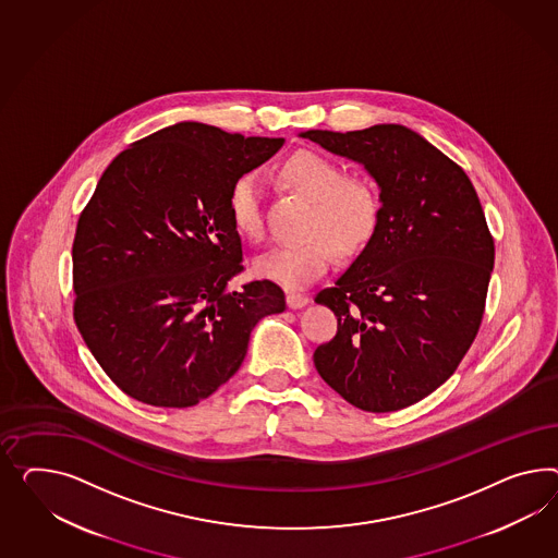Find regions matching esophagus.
Segmentation results:
<instances>
[{
    "instance_id": "esophagus-1",
    "label": "esophagus",
    "mask_w": 558,
    "mask_h": 558,
    "mask_svg": "<svg viewBox=\"0 0 558 558\" xmlns=\"http://www.w3.org/2000/svg\"><path fill=\"white\" fill-rule=\"evenodd\" d=\"M306 302H308V296L301 292H288L287 294V304L290 308H302Z\"/></svg>"
}]
</instances>
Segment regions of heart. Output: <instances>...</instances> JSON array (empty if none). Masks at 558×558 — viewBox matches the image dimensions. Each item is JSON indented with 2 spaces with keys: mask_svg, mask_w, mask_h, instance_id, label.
Instances as JSON below:
<instances>
[{
  "mask_svg": "<svg viewBox=\"0 0 558 558\" xmlns=\"http://www.w3.org/2000/svg\"><path fill=\"white\" fill-rule=\"evenodd\" d=\"M280 177L313 201L296 243L276 247L256 259L259 276L287 288H304L335 266L339 250L355 254L376 235L381 201L376 186L360 177H345L343 168L317 151H294L280 166ZM227 211L235 233L259 243L266 238V221L259 189L252 177L233 182Z\"/></svg>",
  "mask_w": 558,
  "mask_h": 558,
  "instance_id": "heart-1",
  "label": "heart"
}]
</instances>
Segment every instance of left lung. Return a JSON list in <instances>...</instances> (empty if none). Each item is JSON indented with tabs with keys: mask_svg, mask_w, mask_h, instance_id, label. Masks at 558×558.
Masks as SVG:
<instances>
[{
	"mask_svg": "<svg viewBox=\"0 0 558 558\" xmlns=\"http://www.w3.org/2000/svg\"><path fill=\"white\" fill-rule=\"evenodd\" d=\"M302 137L365 166L381 217L362 254L317 294L337 335L315 349L335 392L365 412H393L454 374L482 325L494 238L465 170L398 123Z\"/></svg>",
	"mask_w": 558,
	"mask_h": 558,
	"instance_id": "1",
	"label": "left lung"
}]
</instances>
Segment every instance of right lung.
<instances>
[{"instance_id":"right-lung-1","label":"right lung","mask_w":558,"mask_h":558,"mask_svg":"<svg viewBox=\"0 0 558 558\" xmlns=\"http://www.w3.org/2000/svg\"><path fill=\"white\" fill-rule=\"evenodd\" d=\"M282 144L181 121L107 166L76 223L73 315L121 392L195 407L240 369L257 320L287 308L270 280L227 290L243 271L229 191Z\"/></svg>"}]
</instances>
